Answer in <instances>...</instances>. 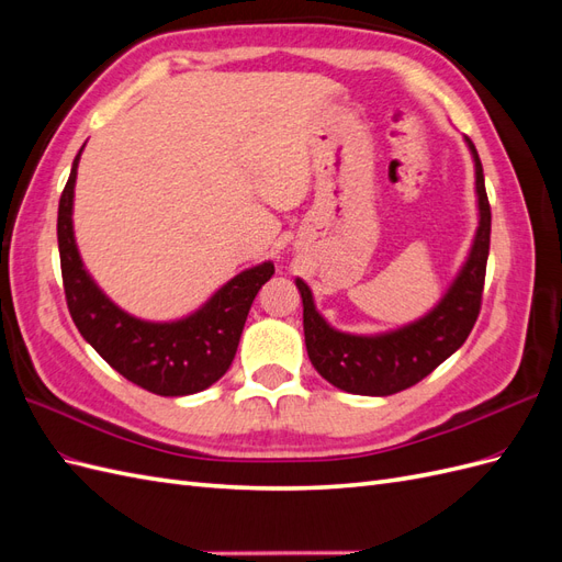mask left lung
<instances>
[{"mask_svg":"<svg viewBox=\"0 0 562 562\" xmlns=\"http://www.w3.org/2000/svg\"><path fill=\"white\" fill-rule=\"evenodd\" d=\"M467 145L475 164V194H479V229L469 258L448 293L419 321L382 335H349L330 328L316 307L310 285L297 279L302 295L304 345L312 366L333 386L361 396H391L417 384L434 372L448 356L467 342L481 314L485 265L490 252V201L483 166L471 138Z\"/></svg>","mask_w":562,"mask_h":562,"instance_id":"8db88e82","label":"left lung"}]
</instances>
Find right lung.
<instances>
[{
  "mask_svg": "<svg viewBox=\"0 0 562 562\" xmlns=\"http://www.w3.org/2000/svg\"><path fill=\"white\" fill-rule=\"evenodd\" d=\"M79 155L58 203L63 288L75 326L119 375L151 394L187 396L209 389L232 366L250 304L274 274V265L262 262L241 271L201 310L180 321L151 323L126 314L93 283L75 244L72 199Z\"/></svg>",
  "mask_w": 562,
  "mask_h": 562,
  "instance_id": "right-lung-1",
  "label": "right lung"
}]
</instances>
